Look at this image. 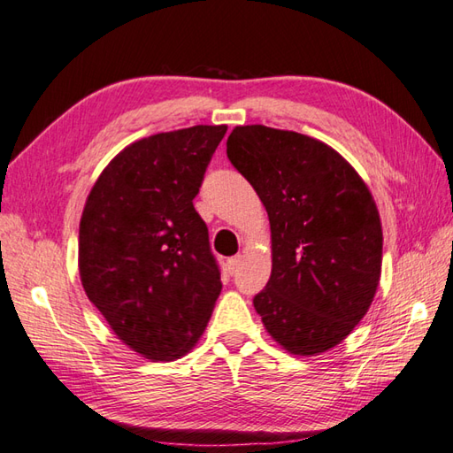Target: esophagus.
Listing matches in <instances>:
<instances>
[{"label": "esophagus", "instance_id": "esophagus-1", "mask_svg": "<svg viewBox=\"0 0 453 453\" xmlns=\"http://www.w3.org/2000/svg\"><path fill=\"white\" fill-rule=\"evenodd\" d=\"M240 264H242V256H234V257H230V259L226 261V269H228V273H234V271L240 267Z\"/></svg>", "mask_w": 453, "mask_h": 453}]
</instances>
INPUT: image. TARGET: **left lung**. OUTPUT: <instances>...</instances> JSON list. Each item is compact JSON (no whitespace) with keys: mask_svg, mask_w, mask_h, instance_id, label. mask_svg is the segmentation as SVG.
<instances>
[{"mask_svg":"<svg viewBox=\"0 0 453 453\" xmlns=\"http://www.w3.org/2000/svg\"><path fill=\"white\" fill-rule=\"evenodd\" d=\"M226 157L271 225L273 267L254 296L269 335L293 355L341 343L368 311L381 271V225L363 178L326 143L238 126Z\"/></svg>","mask_w":453,"mask_h":453,"instance_id":"obj_1","label":"left lung"}]
</instances>
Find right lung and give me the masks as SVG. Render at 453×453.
<instances>
[{
	"mask_svg": "<svg viewBox=\"0 0 453 453\" xmlns=\"http://www.w3.org/2000/svg\"><path fill=\"white\" fill-rule=\"evenodd\" d=\"M226 126H194L126 147L90 189L79 273L114 334L150 360L186 355L220 295V269L194 207Z\"/></svg>",
	"mask_w": 453,
	"mask_h": 453,
	"instance_id": "1",
	"label": "right lung"
}]
</instances>
